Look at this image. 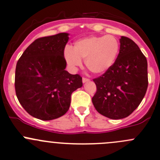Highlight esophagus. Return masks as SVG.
<instances>
[{"label":"esophagus","mask_w":160,"mask_h":160,"mask_svg":"<svg viewBox=\"0 0 160 160\" xmlns=\"http://www.w3.org/2000/svg\"><path fill=\"white\" fill-rule=\"evenodd\" d=\"M88 81H89L88 78H82V82H83V83H85V82H88Z\"/></svg>","instance_id":"34e87169"}]
</instances>
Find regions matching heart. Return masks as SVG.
Instances as JSON below:
<instances>
[{
    "instance_id": "b5f03b06",
    "label": "heart",
    "mask_w": 160,
    "mask_h": 160,
    "mask_svg": "<svg viewBox=\"0 0 160 160\" xmlns=\"http://www.w3.org/2000/svg\"><path fill=\"white\" fill-rule=\"evenodd\" d=\"M119 50L120 43L114 36H92L77 40L72 49L66 47L64 58L72 69L81 66L82 59H85V66L92 72L103 74L114 64Z\"/></svg>"
}]
</instances>
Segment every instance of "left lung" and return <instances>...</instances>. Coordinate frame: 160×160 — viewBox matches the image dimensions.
Wrapping results in <instances>:
<instances>
[{"mask_svg":"<svg viewBox=\"0 0 160 160\" xmlns=\"http://www.w3.org/2000/svg\"><path fill=\"white\" fill-rule=\"evenodd\" d=\"M118 58L106 72L93 79L97 91L92 103L99 114L122 119L140 105L148 87L147 61L139 46L126 37L120 39Z\"/></svg>","mask_w":160,"mask_h":160,"instance_id":"obj_1","label":"left lung"}]
</instances>
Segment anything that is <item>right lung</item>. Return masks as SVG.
<instances>
[{"label":"right lung","mask_w":160,"mask_h":160,"mask_svg":"<svg viewBox=\"0 0 160 160\" xmlns=\"http://www.w3.org/2000/svg\"><path fill=\"white\" fill-rule=\"evenodd\" d=\"M68 41L66 32L36 39L17 63V97L25 111L37 119L50 121L64 115L69 109L72 93L82 86L79 75L65 70Z\"/></svg>","instance_id":"add662e5"}]
</instances>
